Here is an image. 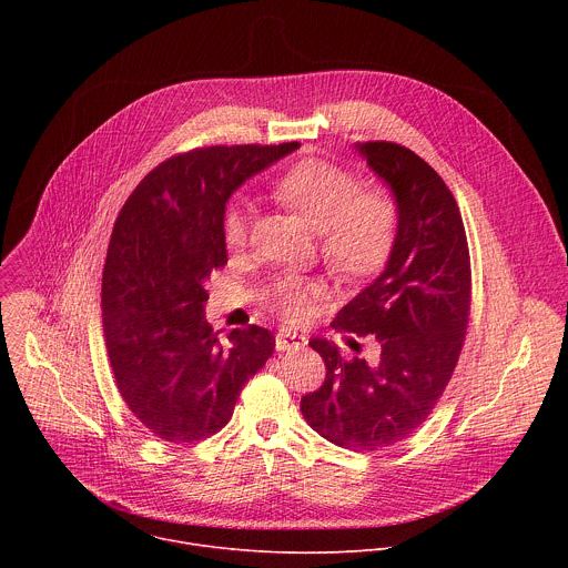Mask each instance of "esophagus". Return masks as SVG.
<instances>
[{
    "label": "esophagus",
    "instance_id": "1",
    "mask_svg": "<svg viewBox=\"0 0 568 568\" xmlns=\"http://www.w3.org/2000/svg\"><path fill=\"white\" fill-rule=\"evenodd\" d=\"M301 346H305V335H301L296 331H287V328L278 331V335H276V351L285 353V351H296Z\"/></svg>",
    "mask_w": 568,
    "mask_h": 568
}]
</instances>
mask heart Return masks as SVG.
Masks as SVG:
<instances>
[{"label": "heart", "instance_id": "heart-1", "mask_svg": "<svg viewBox=\"0 0 568 568\" xmlns=\"http://www.w3.org/2000/svg\"><path fill=\"white\" fill-rule=\"evenodd\" d=\"M274 195L294 209L318 231L321 254L342 278L375 274L388 258L397 231V206L384 189H359L353 173L305 159L281 173ZM252 206L233 202L222 215V237L231 252L247 245ZM321 292L316 283L283 278L274 290V305L290 321L305 318L312 298Z\"/></svg>", "mask_w": 568, "mask_h": 568}]
</instances>
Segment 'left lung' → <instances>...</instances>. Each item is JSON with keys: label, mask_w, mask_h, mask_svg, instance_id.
I'll return each instance as SVG.
<instances>
[{"label": "left lung", "mask_w": 568, "mask_h": 568, "mask_svg": "<svg viewBox=\"0 0 568 568\" xmlns=\"http://www.w3.org/2000/svg\"><path fill=\"white\" fill-rule=\"evenodd\" d=\"M388 186L397 231L382 274L346 303L333 328L375 335V362H346L328 339H310L326 382L301 397V414L326 440L377 452L409 438L443 395L467 331L469 252L458 204L440 175L409 148L355 143Z\"/></svg>", "instance_id": "8db88e82"}]
</instances>
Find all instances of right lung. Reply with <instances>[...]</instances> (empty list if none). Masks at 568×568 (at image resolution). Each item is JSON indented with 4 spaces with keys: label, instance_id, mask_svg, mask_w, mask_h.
<instances>
[{
    "label": "right lung",
    "instance_id": "right-lung-1",
    "mask_svg": "<svg viewBox=\"0 0 568 568\" xmlns=\"http://www.w3.org/2000/svg\"><path fill=\"white\" fill-rule=\"evenodd\" d=\"M301 148L211 145L150 171L123 204L103 270V328L116 386L156 438L195 443L220 432L237 395L272 357L265 328L204 318L211 272L226 265L222 215L250 178Z\"/></svg>",
    "mask_w": 568,
    "mask_h": 568
}]
</instances>
